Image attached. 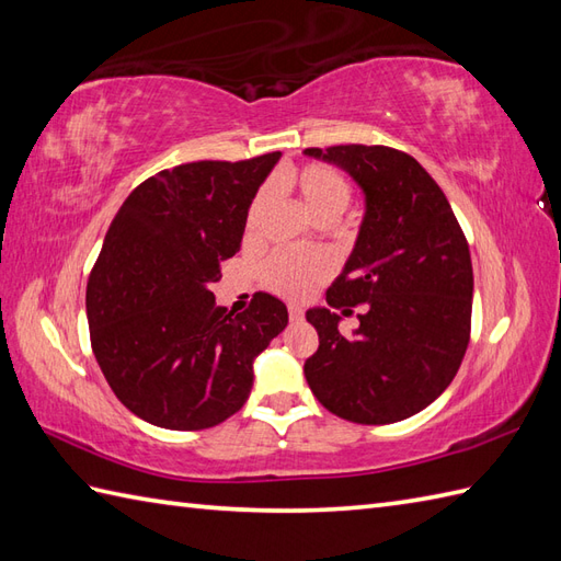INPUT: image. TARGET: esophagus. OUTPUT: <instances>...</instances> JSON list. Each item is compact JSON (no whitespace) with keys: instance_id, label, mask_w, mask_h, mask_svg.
Listing matches in <instances>:
<instances>
[{"instance_id":"1","label":"esophagus","mask_w":561,"mask_h":561,"mask_svg":"<svg viewBox=\"0 0 561 561\" xmlns=\"http://www.w3.org/2000/svg\"><path fill=\"white\" fill-rule=\"evenodd\" d=\"M289 318H291V323H301L304 311L299 306H289Z\"/></svg>"}]
</instances>
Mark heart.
Returning <instances> with one entry per match:
<instances>
[{
  "label": "heart",
  "instance_id": "b5f03b06",
  "mask_svg": "<svg viewBox=\"0 0 561 561\" xmlns=\"http://www.w3.org/2000/svg\"><path fill=\"white\" fill-rule=\"evenodd\" d=\"M284 183L299 193L306 209L313 214L320 224H330L350 207L352 202V185L342 171L328 163H306L301 169L284 173ZM267 207V193H262L253 199L248 211L245 231L248 236L257 229L262 211ZM332 257L323 250H279L274 253L265 265H262V284L284 299H306L311 296L320 284L330 279Z\"/></svg>",
  "mask_w": 561,
  "mask_h": 561
}]
</instances>
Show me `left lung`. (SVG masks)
I'll return each mask as SVG.
<instances>
[{
	"instance_id": "left-lung-1",
	"label": "left lung",
	"mask_w": 561,
	"mask_h": 561,
	"mask_svg": "<svg viewBox=\"0 0 561 561\" xmlns=\"http://www.w3.org/2000/svg\"><path fill=\"white\" fill-rule=\"evenodd\" d=\"M337 163L366 195L359 238L328 289L330 308H311L318 352L304 374L325 410L354 424H392L422 412L456 378L470 342L472 262L444 190L410 153L340 145L306 149ZM364 305L344 339L337 310Z\"/></svg>"
}]
</instances>
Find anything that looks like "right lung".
<instances>
[{"label": "right lung", "mask_w": 561, "mask_h": 561, "mask_svg": "<svg viewBox=\"0 0 561 561\" xmlns=\"http://www.w3.org/2000/svg\"><path fill=\"white\" fill-rule=\"evenodd\" d=\"M279 157L175 165L117 209L87 284V316L105 380L139 420L173 432L229 420L253 388L255 356L287 328V306L272 294L229 313L209 291Z\"/></svg>", "instance_id": "1"}]
</instances>
